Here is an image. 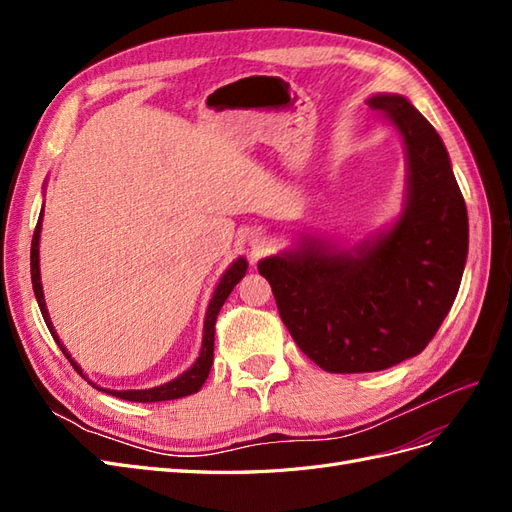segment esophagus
I'll use <instances>...</instances> for the list:
<instances>
[{"label":"esophagus","instance_id":"obj_1","mask_svg":"<svg viewBox=\"0 0 512 512\" xmlns=\"http://www.w3.org/2000/svg\"><path fill=\"white\" fill-rule=\"evenodd\" d=\"M254 245H256V247H260V245H262V241H260V239H256V241H254Z\"/></svg>","mask_w":512,"mask_h":512}]
</instances>
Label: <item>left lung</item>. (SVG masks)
Wrapping results in <instances>:
<instances>
[{"label": "left lung", "mask_w": 512, "mask_h": 512, "mask_svg": "<svg viewBox=\"0 0 512 512\" xmlns=\"http://www.w3.org/2000/svg\"><path fill=\"white\" fill-rule=\"evenodd\" d=\"M406 149L404 205L354 247L301 235L258 273L297 346L331 374L389 369L421 354L451 312L468 258V211L440 134L397 94L367 100Z\"/></svg>", "instance_id": "8db88e82"}]
</instances>
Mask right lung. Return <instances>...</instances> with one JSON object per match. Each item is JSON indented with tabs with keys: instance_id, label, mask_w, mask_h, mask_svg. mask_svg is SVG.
Masks as SVG:
<instances>
[{
	"instance_id": "1",
	"label": "right lung",
	"mask_w": 512,
	"mask_h": 512,
	"mask_svg": "<svg viewBox=\"0 0 512 512\" xmlns=\"http://www.w3.org/2000/svg\"><path fill=\"white\" fill-rule=\"evenodd\" d=\"M42 218H44V205H42V211H40V218H38V224H36V232H34V239H32V284H34V294H36V301H38V307L42 312V318L46 322V327H49L53 339L57 342V346L61 348V352L66 354V359L70 361V365L79 371V374L89 380L85 374L81 365L76 363L70 352L64 348V344L59 342V335L53 327L51 322V316H49V309H46V301H44V290H42V280H40V230H42ZM245 271H247V260L243 256H239L237 260H232V265L224 271V275L220 277L218 286H215L213 290V297L209 301V307H207V314H205V324H203V344H200V354L198 359L194 361V365L190 369H185L181 376H177L175 380L170 382H164L160 386H153V389H141V391H111V389H102V386H98L96 382H91V386H96L98 391H104L108 395L113 397H119V399H128V401H138V404H153V401H168V399H179V397H188V395H194L200 391V386L205 384L209 371H211V365H213V337H215V320H218V314L220 309L224 305V301L228 299V294L232 292V288H235L243 277H245Z\"/></svg>"
}]
</instances>
